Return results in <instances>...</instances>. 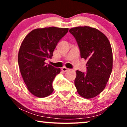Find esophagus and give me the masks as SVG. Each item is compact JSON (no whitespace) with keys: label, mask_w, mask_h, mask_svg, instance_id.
<instances>
[{"label":"esophagus","mask_w":127,"mask_h":127,"mask_svg":"<svg viewBox=\"0 0 127 127\" xmlns=\"http://www.w3.org/2000/svg\"><path fill=\"white\" fill-rule=\"evenodd\" d=\"M61 70L63 71L64 72H67V71L69 70V69H67V67H62Z\"/></svg>","instance_id":"1"}]
</instances>
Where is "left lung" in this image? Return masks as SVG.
<instances>
[{
    "label": "left lung",
    "instance_id": "1",
    "mask_svg": "<svg viewBox=\"0 0 127 127\" xmlns=\"http://www.w3.org/2000/svg\"><path fill=\"white\" fill-rule=\"evenodd\" d=\"M79 46L81 58L87 60V73L76 71L77 93L86 99L94 98L105 89L113 68V53L106 36L96 28L78 27L69 29Z\"/></svg>",
    "mask_w": 127,
    "mask_h": 127
}]
</instances>
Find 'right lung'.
Returning <instances> with one entry per match:
<instances>
[{
    "instance_id": "add662e5",
    "label": "right lung",
    "mask_w": 127,
    "mask_h": 127,
    "mask_svg": "<svg viewBox=\"0 0 127 127\" xmlns=\"http://www.w3.org/2000/svg\"><path fill=\"white\" fill-rule=\"evenodd\" d=\"M68 30L53 27L35 29L21 43L18 55L21 74L29 91L38 98L53 93V81L61 69L46 65L45 61L51 58L57 43Z\"/></svg>"
}]
</instances>
